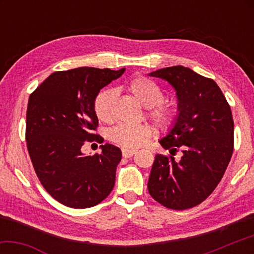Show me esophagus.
<instances>
[{
	"instance_id": "obj_1",
	"label": "esophagus",
	"mask_w": 254,
	"mask_h": 254,
	"mask_svg": "<svg viewBox=\"0 0 254 254\" xmlns=\"http://www.w3.org/2000/svg\"><path fill=\"white\" fill-rule=\"evenodd\" d=\"M136 153V150H131V149H126L123 148L122 149V156L124 158H131L133 154Z\"/></svg>"
}]
</instances>
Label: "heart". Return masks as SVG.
I'll use <instances>...</instances> for the list:
<instances>
[{"instance_id":"heart-1","label":"heart","mask_w":254,"mask_h":254,"mask_svg":"<svg viewBox=\"0 0 254 254\" xmlns=\"http://www.w3.org/2000/svg\"><path fill=\"white\" fill-rule=\"evenodd\" d=\"M127 91L147 107V117L161 130H170L178 118V111L163 102L165 93L156 81L144 76L132 78L126 86ZM117 94L111 88L102 89L94 98L93 110L98 121L109 123L113 119V104ZM152 134V127L147 124H118L109 131V139L126 149L140 147Z\"/></svg>"}]
</instances>
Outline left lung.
Segmentation results:
<instances>
[{"label": "left lung", "mask_w": 254, "mask_h": 254, "mask_svg": "<svg viewBox=\"0 0 254 254\" xmlns=\"http://www.w3.org/2000/svg\"><path fill=\"white\" fill-rule=\"evenodd\" d=\"M150 76L166 79L177 92V122L160 144L173 155L182 147L183 156L175 161L157 154L149 194L167 208H191L212 194L229 166L234 149L231 107L212 78L189 68L167 67Z\"/></svg>", "instance_id": "1"}]
</instances>
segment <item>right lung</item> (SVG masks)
Listing matches in <instances>:
<instances>
[{
	"instance_id": "1",
	"label": "right lung",
	"mask_w": 254,
	"mask_h": 254,
	"mask_svg": "<svg viewBox=\"0 0 254 254\" xmlns=\"http://www.w3.org/2000/svg\"><path fill=\"white\" fill-rule=\"evenodd\" d=\"M124 70L55 71L29 97L25 140L30 159L44 188L68 207L95 206L114 187L121 150L105 143L101 153L84 156L80 149L86 142L102 143L103 137L94 133L98 127L94 98Z\"/></svg>"
}]
</instances>
